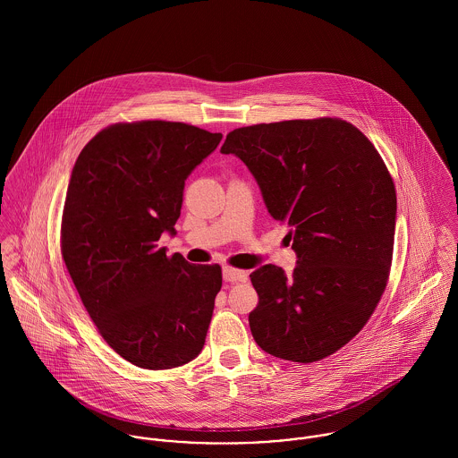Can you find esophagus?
I'll list each match as a JSON object with an SVG mask.
<instances>
[{"label":"esophagus","instance_id":"1","mask_svg":"<svg viewBox=\"0 0 458 458\" xmlns=\"http://www.w3.org/2000/svg\"><path fill=\"white\" fill-rule=\"evenodd\" d=\"M222 273H224V280H227V282H247V278H249L247 271L236 269V267H231V266H225L222 269Z\"/></svg>","mask_w":458,"mask_h":458}]
</instances>
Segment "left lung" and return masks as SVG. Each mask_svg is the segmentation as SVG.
<instances>
[{"label": "left lung", "instance_id": "1", "mask_svg": "<svg viewBox=\"0 0 458 458\" xmlns=\"http://www.w3.org/2000/svg\"><path fill=\"white\" fill-rule=\"evenodd\" d=\"M220 151L245 162L298 256L293 275L273 264L250 275L254 340L282 360L319 361L361 331L386 289L392 176L374 144L340 118L242 127Z\"/></svg>", "mask_w": 458, "mask_h": 458}]
</instances>
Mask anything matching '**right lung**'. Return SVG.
<instances>
[{"label":"right lung","instance_id":"right-lung-1","mask_svg":"<svg viewBox=\"0 0 458 458\" xmlns=\"http://www.w3.org/2000/svg\"><path fill=\"white\" fill-rule=\"evenodd\" d=\"M222 133L144 120L98 131L72 169L62 256L91 321L131 365L182 367L202 351L222 287L218 264L167 258L185 180Z\"/></svg>","mask_w":458,"mask_h":458}]
</instances>
